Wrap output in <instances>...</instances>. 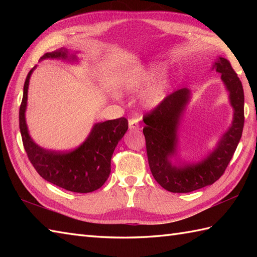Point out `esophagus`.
<instances>
[{
  "label": "esophagus",
  "mask_w": 257,
  "mask_h": 257,
  "mask_svg": "<svg viewBox=\"0 0 257 257\" xmlns=\"http://www.w3.org/2000/svg\"><path fill=\"white\" fill-rule=\"evenodd\" d=\"M129 129H132V130H139V129H140L139 119H137V118L129 119Z\"/></svg>",
  "instance_id": "esophagus-1"
}]
</instances>
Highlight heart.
Listing matches in <instances>:
<instances>
[{
  "instance_id": "b5f03b06",
  "label": "heart",
  "mask_w": 257,
  "mask_h": 257,
  "mask_svg": "<svg viewBox=\"0 0 257 257\" xmlns=\"http://www.w3.org/2000/svg\"><path fill=\"white\" fill-rule=\"evenodd\" d=\"M162 72V67L160 65H152L146 72L137 78H133L128 80L127 87L129 90L138 91L145 87L149 86L158 76ZM170 80L168 78H162L152 84L144 94V102L148 107H157L165 100L169 89H170Z\"/></svg>"
}]
</instances>
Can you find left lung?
Returning a JSON list of instances; mask_svg holds the SVG:
<instances>
[{"instance_id":"left-lung-1","label":"left lung","mask_w":257,"mask_h":257,"mask_svg":"<svg viewBox=\"0 0 257 257\" xmlns=\"http://www.w3.org/2000/svg\"><path fill=\"white\" fill-rule=\"evenodd\" d=\"M228 91L233 107V121L215 149L203 160L192 165L174 166L177 156L178 128L191 91L182 88L165 98L154 110L146 113L144 135L149 167L156 181L173 193H188L211 185L219 180L230 163L242 137L244 125V91L241 80L226 58L219 57L213 65Z\"/></svg>"}]
</instances>
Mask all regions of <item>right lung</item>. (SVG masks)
I'll return each mask as SVG.
<instances>
[{"mask_svg":"<svg viewBox=\"0 0 257 257\" xmlns=\"http://www.w3.org/2000/svg\"><path fill=\"white\" fill-rule=\"evenodd\" d=\"M46 58L77 61V57L69 55L65 48L46 53L41 57L42 61ZM35 67L27 74L20 107V130L27 157L46 181L72 192H92L99 189L110 174L113 150L127 132L128 120L121 117L95 123L88 137L73 151L57 152L42 148L31 138L25 120L29 83Z\"/></svg>","mask_w":257,"mask_h":257,"instance_id":"obj_1","label":"right lung"}]
</instances>
